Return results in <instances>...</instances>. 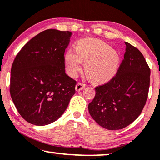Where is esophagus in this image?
Returning <instances> with one entry per match:
<instances>
[{
    "instance_id": "1",
    "label": "esophagus",
    "mask_w": 160,
    "mask_h": 160,
    "mask_svg": "<svg viewBox=\"0 0 160 160\" xmlns=\"http://www.w3.org/2000/svg\"><path fill=\"white\" fill-rule=\"evenodd\" d=\"M85 87H86V84L82 83V82H78V83L76 85V87H75L76 91H81L82 89H83L85 88Z\"/></svg>"
}]
</instances>
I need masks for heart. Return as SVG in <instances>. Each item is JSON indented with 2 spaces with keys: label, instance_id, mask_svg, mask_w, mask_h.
<instances>
[{
  "label": "heart",
  "instance_id": "b5f03b06",
  "mask_svg": "<svg viewBox=\"0 0 160 160\" xmlns=\"http://www.w3.org/2000/svg\"><path fill=\"white\" fill-rule=\"evenodd\" d=\"M86 62V72L91 80L101 82L107 80L116 74L120 56L116 50L99 39H84L77 44V50L70 49L65 55L67 70L75 77Z\"/></svg>",
  "mask_w": 160,
  "mask_h": 160
}]
</instances>
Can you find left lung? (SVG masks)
<instances>
[{"mask_svg": "<svg viewBox=\"0 0 160 160\" xmlns=\"http://www.w3.org/2000/svg\"><path fill=\"white\" fill-rule=\"evenodd\" d=\"M126 52L116 75L95 88L88 110L96 122L109 130L129 126L141 113L148 99L151 70L141 52L125 42Z\"/></svg>", "mask_w": 160, "mask_h": 160, "instance_id": "left-lung-1", "label": "left lung"}]
</instances>
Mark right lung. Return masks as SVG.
<instances>
[{"label":"right lung","instance_id":"add662e5","mask_svg":"<svg viewBox=\"0 0 160 160\" xmlns=\"http://www.w3.org/2000/svg\"><path fill=\"white\" fill-rule=\"evenodd\" d=\"M72 33L48 29L27 42L11 69L10 94L20 116L37 126L60 118L75 93L65 73V50Z\"/></svg>","mask_w":160,"mask_h":160}]
</instances>
